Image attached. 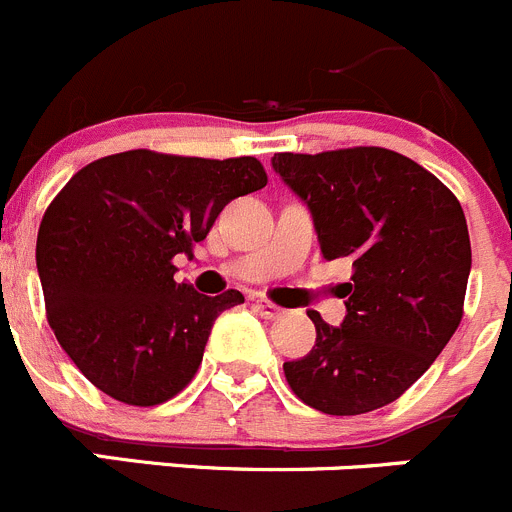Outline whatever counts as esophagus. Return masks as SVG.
Returning <instances> with one entry per match:
<instances>
[{
    "mask_svg": "<svg viewBox=\"0 0 512 512\" xmlns=\"http://www.w3.org/2000/svg\"><path fill=\"white\" fill-rule=\"evenodd\" d=\"M255 310L262 315V318H265V321H278V318H283L285 315V310L280 308V305L270 303V300H257Z\"/></svg>",
    "mask_w": 512,
    "mask_h": 512,
    "instance_id": "obj_1",
    "label": "esophagus"
}]
</instances>
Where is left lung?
Wrapping results in <instances>:
<instances>
[{"mask_svg": "<svg viewBox=\"0 0 512 512\" xmlns=\"http://www.w3.org/2000/svg\"><path fill=\"white\" fill-rule=\"evenodd\" d=\"M313 214L326 260L353 262L346 321L310 310L315 346L283 364L303 404L353 417L399 399L442 353L465 313L472 250L465 212L442 181L381 146L275 154Z\"/></svg>", "mask_w": 512, "mask_h": 512, "instance_id": "obj_1", "label": "left lung"}]
</instances>
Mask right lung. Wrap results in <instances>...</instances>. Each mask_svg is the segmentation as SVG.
Here are the masks:
<instances>
[{
    "label": "right lung",
    "mask_w": 512,
    "mask_h": 512,
    "mask_svg": "<svg viewBox=\"0 0 512 512\" xmlns=\"http://www.w3.org/2000/svg\"><path fill=\"white\" fill-rule=\"evenodd\" d=\"M255 156L199 159L136 148L83 166L45 209L37 272L47 323L85 379L131 407L174 399L197 374L240 290L174 280L232 199L262 189Z\"/></svg>",
    "instance_id": "add662e5"
}]
</instances>
